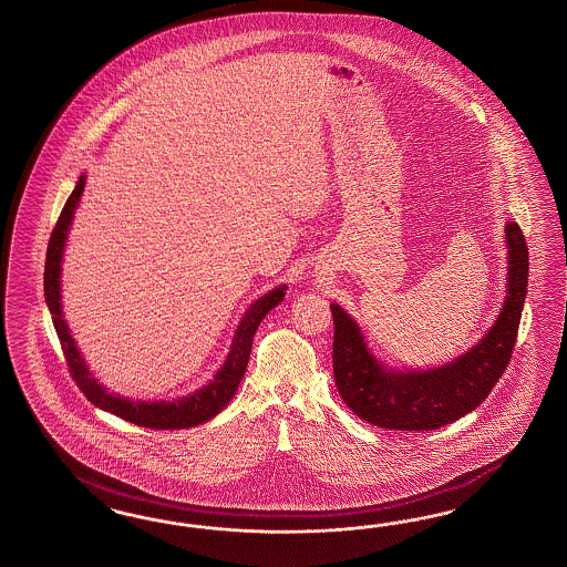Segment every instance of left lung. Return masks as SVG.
Returning a JSON list of instances; mask_svg holds the SVG:
<instances>
[{
    "label": "left lung",
    "mask_w": 567,
    "mask_h": 567,
    "mask_svg": "<svg viewBox=\"0 0 567 567\" xmlns=\"http://www.w3.org/2000/svg\"><path fill=\"white\" fill-rule=\"evenodd\" d=\"M506 297L492 328L453 360L430 369H395L374 357L344 307L333 316V379L360 420L389 430H436L473 412L508 367L528 285V249L514 221L504 227Z\"/></svg>",
    "instance_id": "obj_1"
}]
</instances>
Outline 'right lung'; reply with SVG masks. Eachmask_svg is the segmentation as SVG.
Instances as JSON below:
<instances>
[{"mask_svg": "<svg viewBox=\"0 0 567 567\" xmlns=\"http://www.w3.org/2000/svg\"><path fill=\"white\" fill-rule=\"evenodd\" d=\"M83 188H85V174L80 176L65 207L61 210V217H59L51 239H49L47 262H44V301L49 305V311L53 316V326H55L56 336L63 346V354L68 359L75 383L82 389L83 395L96 408L109 412V414L118 415L131 424H137L141 429L182 430L193 429L203 422H208L210 417L223 412V408L229 401L234 400L235 391L241 383V377L248 367L254 333L258 330L260 321L266 318V313L285 299L287 285H278L249 305L244 318L239 319V323L235 328L227 357L207 385L198 386L190 393L172 398V400L153 401L131 400L121 393L109 391V386L97 381L83 359L80 348L71 336L70 326L63 316V303H61L63 256L68 248L75 210L82 200Z\"/></svg>", "mask_w": 567, "mask_h": 567, "instance_id": "add662e5", "label": "right lung"}]
</instances>
